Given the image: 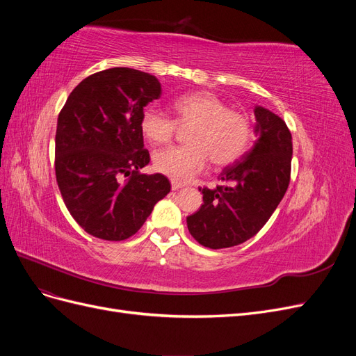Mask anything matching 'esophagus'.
Wrapping results in <instances>:
<instances>
[{
	"instance_id": "obj_1",
	"label": "esophagus",
	"mask_w": 356,
	"mask_h": 356,
	"mask_svg": "<svg viewBox=\"0 0 356 356\" xmlns=\"http://www.w3.org/2000/svg\"><path fill=\"white\" fill-rule=\"evenodd\" d=\"M170 186H172V190H179V188H182L181 182H177V181H172Z\"/></svg>"
}]
</instances>
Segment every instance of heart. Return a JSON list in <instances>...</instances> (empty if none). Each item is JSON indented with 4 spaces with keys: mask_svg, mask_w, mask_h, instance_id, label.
Wrapping results in <instances>:
<instances>
[{
    "mask_svg": "<svg viewBox=\"0 0 356 356\" xmlns=\"http://www.w3.org/2000/svg\"><path fill=\"white\" fill-rule=\"evenodd\" d=\"M177 123L193 124L187 135L188 145L160 149L153 157L154 169L174 181L186 182L207 166L208 159L215 168L238 161L251 144L250 117L230 110L227 102L212 92H193L172 102ZM177 123L154 108H147L139 129L147 141L165 144L177 131Z\"/></svg>",
    "mask_w": 356,
    "mask_h": 356,
    "instance_id": "obj_1",
    "label": "heart"
}]
</instances>
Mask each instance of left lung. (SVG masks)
Listing matches in <instances>:
<instances>
[{
  "label": "left lung",
  "mask_w": 356,
  "mask_h": 356,
  "mask_svg": "<svg viewBox=\"0 0 356 356\" xmlns=\"http://www.w3.org/2000/svg\"><path fill=\"white\" fill-rule=\"evenodd\" d=\"M255 143L220 179L229 186L199 188L200 209L187 217L190 234L211 250L251 239L272 217L289 184L293 138L281 117L257 105Z\"/></svg>",
  "instance_id": "8db88e82"
}]
</instances>
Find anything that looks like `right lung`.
<instances>
[{
	"mask_svg": "<svg viewBox=\"0 0 356 356\" xmlns=\"http://www.w3.org/2000/svg\"><path fill=\"white\" fill-rule=\"evenodd\" d=\"M160 93L154 75L115 67L84 79L59 113L56 181L72 218L95 238H131L170 191L165 175L139 174L149 163L139 120Z\"/></svg>",
	"mask_w": 356,
	"mask_h": 356,
	"instance_id": "right-lung-1",
	"label": "right lung"
}]
</instances>
